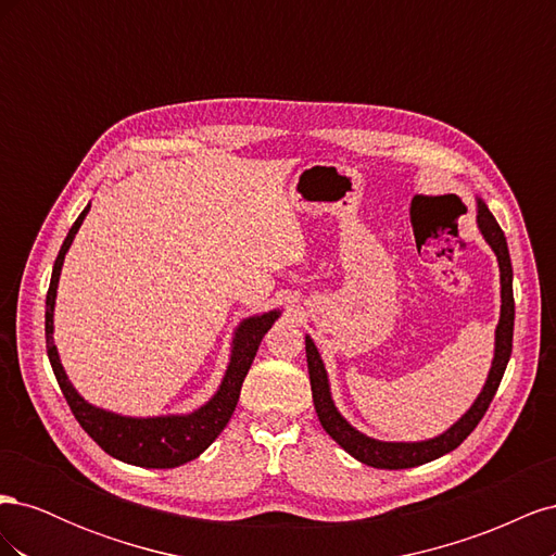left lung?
Returning a JSON list of instances; mask_svg holds the SVG:
<instances>
[{
  "instance_id": "8db88e82",
  "label": "left lung",
  "mask_w": 556,
  "mask_h": 556,
  "mask_svg": "<svg viewBox=\"0 0 556 556\" xmlns=\"http://www.w3.org/2000/svg\"><path fill=\"white\" fill-rule=\"evenodd\" d=\"M478 204V229L482 233V239L490 243L494 250L496 262H498V271H501V315H498V325L494 331V359L492 368L486 374L482 392L457 422H454L450 429L443 433L433 435V439L427 441H413V443H394V441H378L357 431L352 427L348 419L336 408V403L331 399V387H329V376L323 357L313 343L311 336H306V359H308V374H311V390H313V403H315V413L319 417V425L331 435V439L339 443L348 454H352L357 462L374 466V468H413V466H422L427 462H433L443 457V454L452 452L454 447H459L466 435L478 427L482 415L490 408V403L498 390L501 378L506 374V366L513 352V327H515V299H513V264H510V252L506 237L496 223V217L486 208L484 201L476 197Z\"/></svg>"
}]
</instances>
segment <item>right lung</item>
Returning <instances> with one entry per match:
<instances>
[{
	"instance_id": "1",
	"label": "right lung",
	"mask_w": 556,
	"mask_h": 556,
	"mask_svg": "<svg viewBox=\"0 0 556 556\" xmlns=\"http://www.w3.org/2000/svg\"><path fill=\"white\" fill-rule=\"evenodd\" d=\"M90 211V204L83 208L78 220L72 225L70 233L60 248V255L53 266V276H50V288L46 294V350L50 366L58 378L60 390L70 403L78 425L86 429L90 439L102 447L111 457L121 459L131 466L143 468H176L197 459L217 435L227 427L229 417L237 408L241 384L250 371V364L257 355V348L264 339V333L271 329V325L280 317V311H268L262 315L245 317L233 329L231 339V355L227 371L223 376L217 392L188 415H157V417H129L117 415L113 410H104L92 406L83 399L76 387L72 384L70 376L64 374V366L60 362L55 339H53V315H55V296L64 255L70 252L74 237L78 233L83 220Z\"/></svg>"
}]
</instances>
